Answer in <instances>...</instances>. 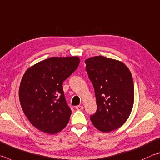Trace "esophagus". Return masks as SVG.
Wrapping results in <instances>:
<instances>
[{
    "instance_id": "obj_1",
    "label": "esophagus",
    "mask_w": 160,
    "mask_h": 160,
    "mask_svg": "<svg viewBox=\"0 0 160 160\" xmlns=\"http://www.w3.org/2000/svg\"><path fill=\"white\" fill-rule=\"evenodd\" d=\"M75 108H76L78 110H81L84 109V107L82 106H75Z\"/></svg>"
}]
</instances>
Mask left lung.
Instances as JSON below:
<instances>
[{
	"label": "left lung",
	"instance_id": "obj_1",
	"mask_svg": "<svg viewBox=\"0 0 160 160\" xmlns=\"http://www.w3.org/2000/svg\"><path fill=\"white\" fill-rule=\"evenodd\" d=\"M86 71L94 86L97 110L90 120L101 132H109L125 123L134 101L132 75L120 61L103 56L85 60Z\"/></svg>",
	"mask_w": 160,
	"mask_h": 160
}]
</instances>
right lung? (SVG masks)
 <instances>
[{
	"instance_id": "add662e5",
	"label": "right lung",
	"mask_w": 160,
	"mask_h": 160,
	"mask_svg": "<svg viewBox=\"0 0 160 160\" xmlns=\"http://www.w3.org/2000/svg\"><path fill=\"white\" fill-rule=\"evenodd\" d=\"M75 57H53L41 61L24 72L19 86V101L25 115L42 132L54 134L68 123V106L62 84L80 63Z\"/></svg>"
}]
</instances>
